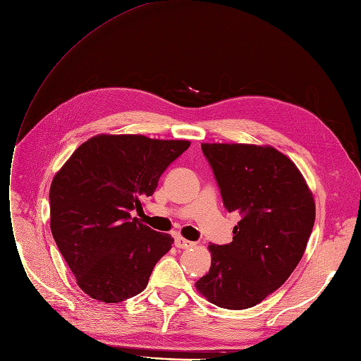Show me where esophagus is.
Here are the masks:
<instances>
[{"label": "esophagus", "mask_w": 361, "mask_h": 361, "mask_svg": "<svg viewBox=\"0 0 361 361\" xmlns=\"http://www.w3.org/2000/svg\"><path fill=\"white\" fill-rule=\"evenodd\" d=\"M176 246H177L178 249H188V247H192V246H193V243L178 235V237H176Z\"/></svg>", "instance_id": "esophagus-1"}]
</instances>
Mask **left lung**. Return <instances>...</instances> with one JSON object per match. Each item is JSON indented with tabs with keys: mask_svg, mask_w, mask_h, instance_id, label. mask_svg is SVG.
Returning a JSON list of instances; mask_svg holds the SVG:
<instances>
[{
	"mask_svg": "<svg viewBox=\"0 0 361 361\" xmlns=\"http://www.w3.org/2000/svg\"><path fill=\"white\" fill-rule=\"evenodd\" d=\"M224 207L238 213L229 244H210L200 293L225 309H247L281 288L303 257L315 202L298 168L281 151L247 144H202Z\"/></svg>",
	"mask_w": 361,
	"mask_h": 361,
	"instance_id": "left-lung-1",
	"label": "left lung"
}]
</instances>
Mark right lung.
Masks as SVG:
<instances>
[{"instance_id": "1", "label": "right lung", "mask_w": 361, "mask_h": 361, "mask_svg": "<svg viewBox=\"0 0 361 361\" xmlns=\"http://www.w3.org/2000/svg\"><path fill=\"white\" fill-rule=\"evenodd\" d=\"M190 147L142 135L88 139L58 171L49 190L51 231L79 288L103 303L137 295L173 238L142 225L133 210Z\"/></svg>"}]
</instances>
